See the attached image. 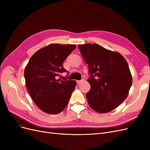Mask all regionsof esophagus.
I'll return each mask as SVG.
<instances>
[{"mask_svg": "<svg viewBox=\"0 0 150 150\" xmlns=\"http://www.w3.org/2000/svg\"><path fill=\"white\" fill-rule=\"evenodd\" d=\"M84 81V79H81V80H78V81H77V83H78V84H79V83H81L83 82Z\"/></svg>", "mask_w": 150, "mask_h": 150, "instance_id": "1", "label": "esophagus"}]
</instances>
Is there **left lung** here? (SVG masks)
<instances>
[{
  "mask_svg": "<svg viewBox=\"0 0 150 150\" xmlns=\"http://www.w3.org/2000/svg\"><path fill=\"white\" fill-rule=\"evenodd\" d=\"M78 47L91 74L87 80L91 85L86 93L88 104L99 113L111 111L125 100L132 85L128 62L120 53L97 44Z\"/></svg>",
  "mask_w": 150,
  "mask_h": 150,
  "instance_id": "obj_1",
  "label": "left lung"
}]
</instances>
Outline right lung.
I'll return each mask as SVG.
<instances>
[{
    "label": "right lung",
    "instance_id": "right-lung-1",
    "mask_svg": "<svg viewBox=\"0 0 150 150\" xmlns=\"http://www.w3.org/2000/svg\"><path fill=\"white\" fill-rule=\"evenodd\" d=\"M76 47V44H49L34 54L25 67L27 89L37 106L47 114L64 110L75 89L76 81H60L57 76L66 71L62 63Z\"/></svg>",
    "mask_w": 150,
    "mask_h": 150
}]
</instances>
